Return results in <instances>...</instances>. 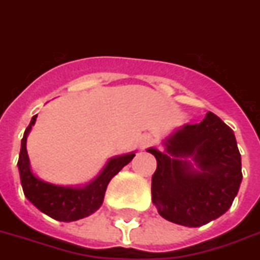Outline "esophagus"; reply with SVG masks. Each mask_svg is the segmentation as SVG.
<instances>
[{
	"label": "esophagus",
	"instance_id": "1",
	"mask_svg": "<svg viewBox=\"0 0 260 260\" xmlns=\"http://www.w3.org/2000/svg\"><path fill=\"white\" fill-rule=\"evenodd\" d=\"M153 142H155L153 137L149 136V134H145V136H142L141 140H140V146H141V148H146V146L153 145Z\"/></svg>",
	"mask_w": 260,
	"mask_h": 260
}]
</instances>
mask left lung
Listing matches in <instances>:
<instances>
[{"instance_id":"8db88e82","label":"left lung","mask_w":260,"mask_h":260,"mask_svg":"<svg viewBox=\"0 0 260 260\" xmlns=\"http://www.w3.org/2000/svg\"><path fill=\"white\" fill-rule=\"evenodd\" d=\"M163 144V152L148 149L157 161L152 175V202L160 215L188 228L223 215L243 179L233 130L207 112L202 122L183 124Z\"/></svg>"}]
</instances>
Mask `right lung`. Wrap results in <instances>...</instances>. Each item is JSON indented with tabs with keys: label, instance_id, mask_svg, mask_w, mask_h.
<instances>
[{
	"label": "right lung",
	"instance_id": "1",
	"mask_svg": "<svg viewBox=\"0 0 260 260\" xmlns=\"http://www.w3.org/2000/svg\"><path fill=\"white\" fill-rule=\"evenodd\" d=\"M35 120L37 115L32 116L28 127L24 132L17 161L24 196L41 212L60 222H72L91 215L104 202V194L109 181L132 161L136 152L111 157L100 174L83 186H61L46 182L32 173L26 148L27 136L34 126Z\"/></svg>",
	"mask_w": 260,
	"mask_h": 260
}]
</instances>
